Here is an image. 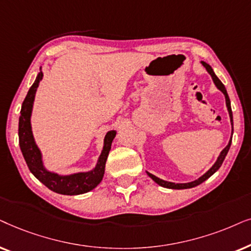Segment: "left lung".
Masks as SVG:
<instances>
[{
    "label": "left lung",
    "instance_id": "left-lung-1",
    "mask_svg": "<svg viewBox=\"0 0 251 251\" xmlns=\"http://www.w3.org/2000/svg\"><path fill=\"white\" fill-rule=\"evenodd\" d=\"M201 63H202V65L205 68L206 71H208L209 75H211L212 81H213V83H215V85H216L217 88H218L219 91L223 93L224 96H225L226 106H227V111H228V115H229L230 125H232V135H233V113H232V108H230V101H229L228 94H227V91H226L225 86H224L223 82L220 81V80L218 79V76H217V75H215V72H213L212 68L208 64V63H205V62H203V61H202ZM230 143H232V136H230V139H229V141H228V145H227V146L225 147V148H224V149L222 150V152L219 153L218 158H217V160L215 162V164H213V165L211 166V168H210V169L208 170V171H206V172L204 173V175L200 176L199 179L194 180V181L183 182V183H176V182L166 181V180L160 179V178H158V176L151 175V173L148 172V171H146V172H147V175H148V176H150V178H151V179L153 180V181H155V182L157 183V185L164 187V188H170V189H187V188H193V187L199 186L200 183H202L203 181H205V180L209 179L210 176H211L213 175V173L218 171L219 168H220V166H222V164H223L224 159H225L227 152H228V150H229V148H230Z\"/></svg>",
    "mask_w": 251,
    "mask_h": 251
}]
</instances>
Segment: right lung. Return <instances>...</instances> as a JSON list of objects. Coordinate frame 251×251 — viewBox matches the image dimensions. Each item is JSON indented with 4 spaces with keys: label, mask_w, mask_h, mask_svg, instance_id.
I'll list each match as a JSON object with an SVG mask.
<instances>
[{
    "label": "right lung",
    "mask_w": 251,
    "mask_h": 251,
    "mask_svg": "<svg viewBox=\"0 0 251 251\" xmlns=\"http://www.w3.org/2000/svg\"><path fill=\"white\" fill-rule=\"evenodd\" d=\"M42 78L43 73L41 68H40V72L36 75L35 81L33 82L24 102H23L21 116H19V147H21L26 164H27L32 175L52 192L62 194V195H79V194L91 192L102 181L103 176H104L106 158H108L109 151L111 149L112 141L117 132L109 131L106 133L101 155L99 156L95 168L89 170V171L76 172L72 173V175H58V173L47 169L45 163H43L41 150L36 145L34 136H33L31 125V116L36 89H38L39 83Z\"/></svg>",
    "instance_id": "add662e5"
}]
</instances>
